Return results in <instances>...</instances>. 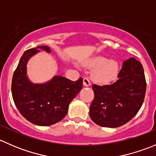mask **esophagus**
<instances>
[{
    "label": "esophagus",
    "mask_w": 156,
    "mask_h": 156,
    "mask_svg": "<svg viewBox=\"0 0 156 156\" xmlns=\"http://www.w3.org/2000/svg\"><path fill=\"white\" fill-rule=\"evenodd\" d=\"M83 84L86 87L90 85V81L89 78H87V77H84V79H83Z\"/></svg>",
    "instance_id": "obj_1"
}]
</instances>
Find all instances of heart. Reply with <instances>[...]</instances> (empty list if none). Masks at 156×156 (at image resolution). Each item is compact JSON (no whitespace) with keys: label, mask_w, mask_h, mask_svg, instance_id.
Wrapping results in <instances>:
<instances>
[{"label":"heart","mask_w":156,"mask_h":156,"mask_svg":"<svg viewBox=\"0 0 156 156\" xmlns=\"http://www.w3.org/2000/svg\"><path fill=\"white\" fill-rule=\"evenodd\" d=\"M88 67L96 69L94 78L100 83H108L116 77L119 71V65L114 60H108L104 56H96L87 62Z\"/></svg>","instance_id":"b5f03b06"}]
</instances>
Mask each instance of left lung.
<instances>
[{
	"label": "left lung",
	"mask_w": 156,
	"mask_h": 156,
	"mask_svg": "<svg viewBox=\"0 0 156 156\" xmlns=\"http://www.w3.org/2000/svg\"><path fill=\"white\" fill-rule=\"evenodd\" d=\"M118 78L109 85H92L94 98L90 108V117L100 126L124 125L136 115L144 103L146 82L139 61L134 58L125 61Z\"/></svg>",
	"instance_id": "1"
}]
</instances>
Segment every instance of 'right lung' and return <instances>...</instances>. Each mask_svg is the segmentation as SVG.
I'll list each match as a JSON object with an SVG mask.
<instances>
[{"label":"right lung","instance_id":"1","mask_svg":"<svg viewBox=\"0 0 156 156\" xmlns=\"http://www.w3.org/2000/svg\"><path fill=\"white\" fill-rule=\"evenodd\" d=\"M39 49L50 52L48 46H39L24 52L13 73L12 96L22 115L31 123L50 126L60 122L68 112L69 105L82 88L81 78L75 81L62 76H55L42 84H33L26 75V65Z\"/></svg>","mask_w":156,"mask_h":156}]
</instances>
